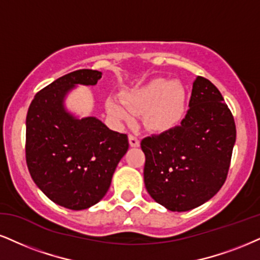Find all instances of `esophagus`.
I'll use <instances>...</instances> for the list:
<instances>
[{
    "label": "esophagus",
    "mask_w": 260,
    "mask_h": 260,
    "mask_svg": "<svg viewBox=\"0 0 260 260\" xmlns=\"http://www.w3.org/2000/svg\"><path fill=\"white\" fill-rule=\"evenodd\" d=\"M129 143L131 147H139L140 146V140L136 136L129 135Z\"/></svg>",
    "instance_id": "esophagus-1"
}]
</instances>
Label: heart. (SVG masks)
<instances>
[{"mask_svg": "<svg viewBox=\"0 0 260 260\" xmlns=\"http://www.w3.org/2000/svg\"><path fill=\"white\" fill-rule=\"evenodd\" d=\"M185 90L178 82L158 78L125 96L120 101H107V111L114 119L130 121L134 113H146V121L154 130H168L179 121L185 110Z\"/></svg>", "mask_w": 260, "mask_h": 260, "instance_id": "heart-1", "label": "heart"}]
</instances>
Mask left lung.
I'll use <instances>...</instances> for the list:
<instances>
[{
    "label": "left lung",
    "mask_w": 260,
    "mask_h": 260,
    "mask_svg": "<svg viewBox=\"0 0 260 260\" xmlns=\"http://www.w3.org/2000/svg\"><path fill=\"white\" fill-rule=\"evenodd\" d=\"M235 140V121L222 94L198 76L181 125L141 141L147 191L174 212L206 203L225 182Z\"/></svg>",
    "instance_id": "1"
}]
</instances>
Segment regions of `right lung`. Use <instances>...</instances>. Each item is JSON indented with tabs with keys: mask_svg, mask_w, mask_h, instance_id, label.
<instances>
[{
	"mask_svg": "<svg viewBox=\"0 0 260 260\" xmlns=\"http://www.w3.org/2000/svg\"><path fill=\"white\" fill-rule=\"evenodd\" d=\"M101 72L77 70L35 95L26 115L25 155L37 187L54 203L84 210L107 193L129 141L95 117L77 119L63 108L76 84L95 85Z\"/></svg>",
	"mask_w": 260,
	"mask_h": 260,
	"instance_id": "1",
	"label": "right lung"
}]
</instances>
